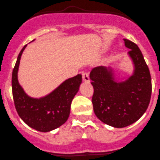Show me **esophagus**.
Instances as JSON below:
<instances>
[{
	"label": "esophagus",
	"mask_w": 160,
	"mask_h": 160,
	"mask_svg": "<svg viewBox=\"0 0 160 160\" xmlns=\"http://www.w3.org/2000/svg\"><path fill=\"white\" fill-rule=\"evenodd\" d=\"M82 80L86 82H89V75L88 72H83L82 73Z\"/></svg>",
	"instance_id": "esophagus-1"
}]
</instances>
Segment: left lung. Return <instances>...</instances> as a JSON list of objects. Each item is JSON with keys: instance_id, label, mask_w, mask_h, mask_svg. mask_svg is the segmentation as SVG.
I'll use <instances>...</instances> for the list:
<instances>
[{"instance_id": "obj_1", "label": "left lung", "mask_w": 160, "mask_h": 160, "mask_svg": "<svg viewBox=\"0 0 160 160\" xmlns=\"http://www.w3.org/2000/svg\"><path fill=\"white\" fill-rule=\"evenodd\" d=\"M123 40L130 50L133 74L119 81L111 67L103 66L93 68L89 74L94 89V113L100 121L115 128L138 121L147 110L152 95L151 75L141 50L131 41Z\"/></svg>"}]
</instances>
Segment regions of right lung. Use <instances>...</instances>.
I'll list each match as a JSON object with an SVG mask.
<instances>
[{
	"mask_svg": "<svg viewBox=\"0 0 160 160\" xmlns=\"http://www.w3.org/2000/svg\"><path fill=\"white\" fill-rule=\"evenodd\" d=\"M27 45L18 56L12 71V86L15 107L22 121L40 132H49L66 122L71 112V104L79 90L82 75L67 79L52 92L40 98L27 95L18 81V71L21 56Z\"/></svg>",
	"mask_w": 160,
	"mask_h": 160,
	"instance_id": "obj_1",
	"label": "right lung"
}]
</instances>
